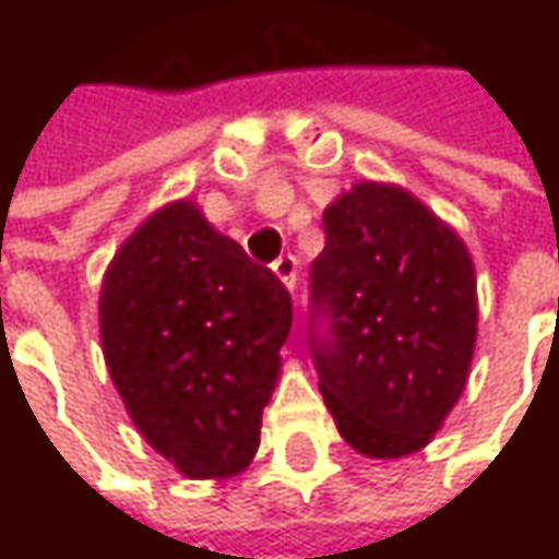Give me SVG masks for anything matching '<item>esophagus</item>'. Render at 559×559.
Wrapping results in <instances>:
<instances>
[{
    "label": "esophagus",
    "instance_id": "1",
    "mask_svg": "<svg viewBox=\"0 0 559 559\" xmlns=\"http://www.w3.org/2000/svg\"><path fill=\"white\" fill-rule=\"evenodd\" d=\"M272 272L278 275L281 284H284L287 290H294V287H297V259H294V255H281V259H275Z\"/></svg>",
    "mask_w": 559,
    "mask_h": 559
}]
</instances>
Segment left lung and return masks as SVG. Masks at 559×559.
<instances>
[{
	"label": "left lung",
	"instance_id": "obj_1",
	"mask_svg": "<svg viewBox=\"0 0 559 559\" xmlns=\"http://www.w3.org/2000/svg\"><path fill=\"white\" fill-rule=\"evenodd\" d=\"M310 265V353L343 440L417 453L469 379L476 272L463 239L401 187L362 180L323 210Z\"/></svg>",
	"mask_w": 559,
	"mask_h": 559
}]
</instances>
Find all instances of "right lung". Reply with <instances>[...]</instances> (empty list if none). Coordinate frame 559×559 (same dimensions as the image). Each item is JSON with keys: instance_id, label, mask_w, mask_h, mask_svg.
<instances>
[{"instance_id": "right-lung-1", "label": "right lung", "mask_w": 559, "mask_h": 559, "mask_svg": "<svg viewBox=\"0 0 559 559\" xmlns=\"http://www.w3.org/2000/svg\"><path fill=\"white\" fill-rule=\"evenodd\" d=\"M287 333V287L190 200L152 213L103 278L112 385L142 437L190 479L252 463Z\"/></svg>"}]
</instances>
